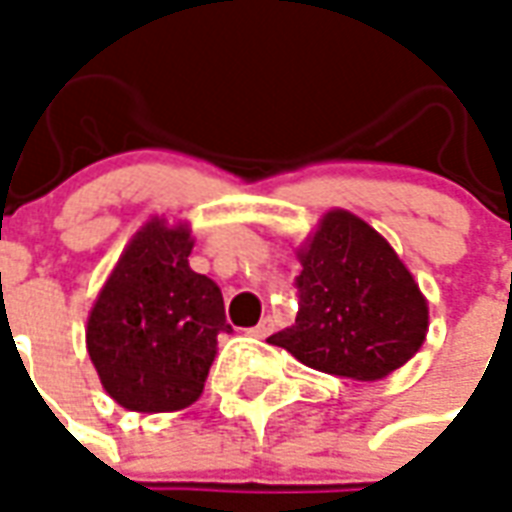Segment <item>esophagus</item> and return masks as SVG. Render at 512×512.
<instances>
[{
    "label": "esophagus",
    "instance_id": "34e87169",
    "mask_svg": "<svg viewBox=\"0 0 512 512\" xmlns=\"http://www.w3.org/2000/svg\"><path fill=\"white\" fill-rule=\"evenodd\" d=\"M271 331H274V323H271V320H268V317H266V320H260V325H255V328H249V331H246V333H249V336H255V339H266V336Z\"/></svg>",
    "mask_w": 512,
    "mask_h": 512
}]
</instances>
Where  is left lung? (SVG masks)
<instances>
[{
    "label": "left lung",
    "mask_w": 512,
    "mask_h": 512,
    "mask_svg": "<svg viewBox=\"0 0 512 512\" xmlns=\"http://www.w3.org/2000/svg\"><path fill=\"white\" fill-rule=\"evenodd\" d=\"M295 323L268 336L320 372L374 382L423 347L429 301L388 238L347 208H328L304 244Z\"/></svg>",
    "instance_id": "1"
}]
</instances>
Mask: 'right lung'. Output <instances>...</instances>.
Here are the masks:
<instances>
[{"label": "right lung", "instance_id": "1", "mask_svg": "<svg viewBox=\"0 0 512 512\" xmlns=\"http://www.w3.org/2000/svg\"><path fill=\"white\" fill-rule=\"evenodd\" d=\"M192 246L184 219H146L89 312L86 350L124 410H187L203 393L217 336L230 331L217 282L189 268Z\"/></svg>", "mask_w": 512, "mask_h": 512}]
</instances>
